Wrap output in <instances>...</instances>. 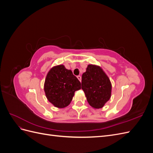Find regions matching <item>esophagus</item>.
<instances>
[{"label":"esophagus","mask_w":153,"mask_h":153,"mask_svg":"<svg viewBox=\"0 0 153 153\" xmlns=\"http://www.w3.org/2000/svg\"><path fill=\"white\" fill-rule=\"evenodd\" d=\"M77 78H78V80H80V82H81V81H82V76H80V75H79V76H77Z\"/></svg>","instance_id":"34e87169"}]
</instances>
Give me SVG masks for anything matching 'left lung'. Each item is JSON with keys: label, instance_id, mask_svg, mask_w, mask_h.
<instances>
[{"label": "left lung", "instance_id": "8db88e82", "mask_svg": "<svg viewBox=\"0 0 153 153\" xmlns=\"http://www.w3.org/2000/svg\"><path fill=\"white\" fill-rule=\"evenodd\" d=\"M82 89L89 104L93 108L99 109L110 100L112 84L101 67L89 64L82 76Z\"/></svg>", "mask_w": 153, "mask_h": 153}]
</instances>
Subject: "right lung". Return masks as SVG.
Here are the masks:
<instances>
[{"label":"right lung","instance_id":"obj_1","mask_svg":"<svg viewBox=\"0 0 153 153\" xmlns=\"http://www.w3.org/2000/svg\"><path fill=\"white\" fill-rule=\"evenodd\" d=\"M81 89V84L70 69L63 64L55 66L48 72L44 84V91L49 102L59 108L70 104L76 91Z\"/></svg>","mask_w":153,"mask_h":153}]
</instances>
